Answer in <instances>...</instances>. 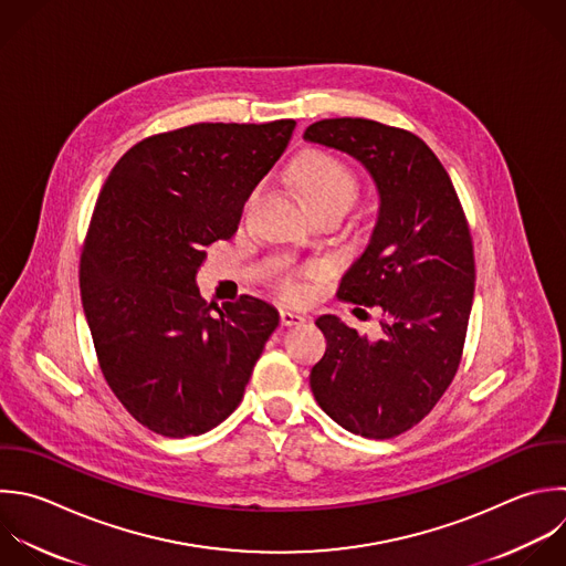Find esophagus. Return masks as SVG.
Instances as JSON below:
<instances>
[{
  "instance_id": "1",
  "label": "esophagus",
  "mask_w": 566,
  "mask_h": 566,
  "mask_svg": "<svg viewBox=\"0 0 566 566\" xmlns=\"http://www.w3.org/2000/svg\"><path fill=\"white\" fill-rule=\"evenodd\" d=\"M305 323V316H301L298 312H290V310H281V325L290 327V325H301Z\"/></svg>"
}]
</instances>
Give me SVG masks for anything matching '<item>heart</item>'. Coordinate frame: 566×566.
Instances as JSON below:
<instances>
[{
  "label": "heart",
  "instance_id": "obj_1",
  "mask_svg": "<svg viewBox=\"0 0 566 566\" xmlns=\"http://www.w3.org/2000/svg\"><path fill=\"white\" fill-rule=\"evenodd\" d=\"M292 179L310 206L327 199L356 197V177L352 170L340 159L323 150H305L298 155L292 164ZM283 292L296 298L301 287L292 279H285Z\"/></svg>",
  "mask_w": 566,
  "mask_h": 566
}]
</instances>
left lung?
Instances as JSON below:
<instances>
[{"label":"left lung","mask_w":566,"mask_h":566,"mask_svg":"<svg viewBox=\"0 0 566 566\" xmlns=\"http://www.w3.org/2000/svg\"><path fill=\"white\" fill-rule=\"evenodd\" d=\"M303 137L360 161L380 199L369 243L338 287L340 301L382 310L380 338L318 316L327 349L312 367V394L347 431L394 438L433 409L458 371L475 281L469 226L447 170L413 133L340 117Z\"/></svg>","instance_id":"obj_1"}]
</instances>
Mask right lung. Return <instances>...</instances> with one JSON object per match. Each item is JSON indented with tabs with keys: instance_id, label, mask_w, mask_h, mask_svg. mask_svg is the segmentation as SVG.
Wrapping results in <instances>:
<instances>
[{
	"instance_id": "obj_1",
	"label": "right lung",
	"mask_w": 566,
	"mask_h": 566,
	"mask_svg": "<svg viewBox=\"0 0 566 566\" xmlns=\"http://www.w3.org/2000/svg\"><path fill=\"white\" fill-rule=\"evenodd\" d=\"M294 119L195 124L133 146L108 175L80 287L102 374L128 413L168 438L199 436L241 402L279 325L254 296L206 303L197 272L228 241Z\"/></svg>"
}]
</instances>
